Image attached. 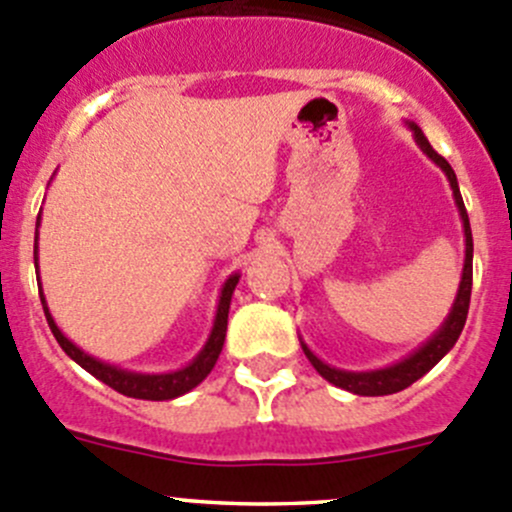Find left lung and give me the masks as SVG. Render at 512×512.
Returning a JSON list of instances; mask_svg holds the SVG:
<instances>
[{"instance_id":"obj_1","label":"left lung","mask_w":512,"mask_h":512,"mask_svg":"<svg viewBox=\"0 0 512 512\" xmlns=\"http://www.w3.org/2000/svg\"><path fill=\"white\" fill-rule=\"evenodd\" d=\"M409 126V131L414 133L416 146L421 148L423 156H426L431 163H436L438 168L443 170L446 175L448 185L453 190V200H456L458 215H461V225H463V245H466V257H463V272H461V282H458V292L456 299H453L451 309H448L446 319L441 322V327L421 344L416 347L414 352L404 359L394 361L389 366H381V369H369V371H347V369H337V366L327 364V361L319 359L312 349L307 347L302 337H299V344H302L304 354H307L309 364L319 371L322 379H327L329 384L339 386L344 391H352L356 396H389L396 394V391H404L406 386H411L414 381L421 379L426 371H431L438 361L443 359L448 352L453 349V344L458 342L463 332V324H466L468 317V304H471V287H473V235H471V223H468V213L466 205H463L461 190H458V180L453 168L448 165V160L443 156H438L436 151L431 148L428 138L423 136L421 128L416 126L414 121H404Z\"/></svg>"}]
</instances>
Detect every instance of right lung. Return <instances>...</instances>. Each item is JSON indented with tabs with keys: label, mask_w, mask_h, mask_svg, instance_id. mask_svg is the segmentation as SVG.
<instances>
[{
	"label": "right lung",
	"mask_w": 512,
	"mask_h": 512,
	"mask_svg": "<svg viewBox=\"0 0 512 512\" xmlns=\"http://www.w3.org/2000/svg\"><path fill=\"white\" fill-rule=\"evenodd\" d=\"M39 223H41V213L36 218V232H34V267L39 270ZM237 282H240V272H232L230 277L223 282L220 287V297H218V307H215V319L213 327H210L208 339H205L203 349L193 356L185 366L173 371H131L123 369V366L111 364V361H103L98 356H91L89 352H84L81 347H76L69 337L59 329V324L54 322L49 312V304H46L44 289H41V277H39V297H41V307H44L46 322H49L51 334L56 337L59 347L64 349L81 369L89 371L91 376H96L98 381H103L106 386L116 389L118 394L131 396V399H143V401H170L178 399V396L188 394L193 391L205 376L213 371L215 361H218L220 352H223L225 344V334H227V312H230V302H232V292H235Z\"/></svg>",
	"instance_id": "1"
}]
</instances>
